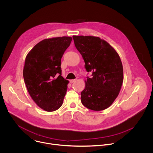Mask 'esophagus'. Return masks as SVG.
Listing matches in <instances>:
<instances>
[{
	"mask_svg": "<svg viewBox=\"0 0 153 153\" xmlns=\"http://www.w3.org/2000/svg\"><path fill=\"white\" fill-rule=\"evenodd\" d=\"M76 81V79H71V80H69V82H70V83H73V82H74L75 81Z\"/></svg>",
	"mask_w": 153,
	"mask_h": 153,
	"instance_id": "obj_1",
	"label": "esophagus"
}]
</instances>
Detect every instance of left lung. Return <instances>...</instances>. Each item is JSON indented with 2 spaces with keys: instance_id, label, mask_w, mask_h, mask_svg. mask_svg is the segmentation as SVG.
Returning a JSON list of instances; mask_svg holds the SVG:
<instances>
[{
  "instance_id": "obj_1",
  "label": "left lung",
  "mask_w": 153,
  "mask_h": 153,
  "mask_svg": "<svg viewBox=\"0 0 153 153\" xmlns=\"http://www.w3.org/2000/svg\"><path fill=\"white\" fill-rule=\"evenodd\" d=\"M88 72L81 102L93 111L107 109L118 97L123 82V68L120 56L105 41L92 36H73Z\"/></svg>"
}]
</instances>
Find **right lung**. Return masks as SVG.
Returning <instances> with one entry per match:
<instances>
[{
  "label": "right lung",
  "instance_id": "1",
  "mask_svg": "<svg viewBox=\"0 0 153 153\" xmlns=\"http://www.w3.org/2000/svg\"><path fill=\"white\" fill-rule=\"evenodd\" d=\"M71 41L69 36L45 39L26 57L23 71L26 87L35 102L46 111L62 105L69 81L61 76V59Z\"/></svg>",
  "mask_w": 153,
  "mask_h": 153
}]
</instances>
